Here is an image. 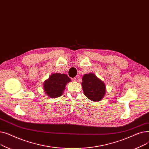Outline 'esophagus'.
I'll use <instances>...</instances> for the list:
<instances>
[{
  "mask_svg": "<svg viewBox=\"0 0 149 149\" xmlns=\"http://www.w3.org/2000/svg\"><path fill=\"white\" fill-rule=\"evenodd\" d=\"M77 79H76V78L75 77H74V78H72V79H71V80L73 81H75L77 80H76Z\"/></svg>",
  "mask_w": 149,
  "mask_h": 149,
  "instance_id": "esophagus-1",
  "label": "esophagus"
}]
</instances>
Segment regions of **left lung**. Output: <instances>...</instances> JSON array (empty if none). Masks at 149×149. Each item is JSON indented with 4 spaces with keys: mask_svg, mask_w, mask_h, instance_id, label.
Instances as JSON below:
<instances>
[{
    "mask_svg": "<svg viewBox=\"0 0 149 149\" xmlns=\"http://www.w3.org/2000/svg\"><path fill=\"white\" fill-rule=\"evenodd\" d=\"M81 83L84 95L93 101H100L106 93V85L92 73L84 74Z\"/></svg>",
    "mask_w": 149,
    "mask_h": 149,
    "instance_id": "1",
    "label": "left lung"
}]
</instances>
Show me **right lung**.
Here are the masks:
<instances>
[{
    "instance_id": "obj_1",
    "label": "right lung",
    "mask_w": 149,
    "mask_h": 149,
    "mask_svg": "<svg viewBox=\"0 0 149 149\" xmlns=\"http://www.w3.org/2000/svg\"><path fill=\"white\" fill-rule=\"evenodd\" d=\"M69 81L70 79L66 74H53L44 83L45 92L51 98L58 97L62 95L66 84Z\"/></svg>"
}]
</instances>
